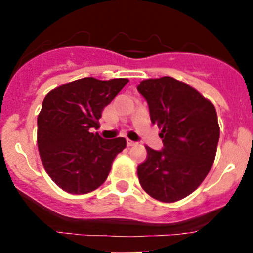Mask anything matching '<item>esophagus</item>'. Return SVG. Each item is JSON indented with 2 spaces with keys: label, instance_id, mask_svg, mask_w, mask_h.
Wrapping results in <instances>:
<instances>
[{
  "label": "esophagus",
  "instance_id": "34e87169",
  "mask_svg": "<svg viewBox=\"0 0 253 253\" xmlns=\"http://www.w3.org/2000/svg\"><path fill=\"white\" fill-rule=\"evenodd\" d=\"M126 144H128V147H133V146H135V144H137V142H133V140L128 139V140H126Z\"/></svg>",
  "mask_w": 253,
  "mask_h": 253
}]
</instances>
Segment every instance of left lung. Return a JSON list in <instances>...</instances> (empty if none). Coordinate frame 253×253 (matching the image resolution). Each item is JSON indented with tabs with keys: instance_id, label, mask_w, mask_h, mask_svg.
I'll return each mask as SVG.
<instances>
[{
	"instance_id": "8db88e82",
	"label": "left lung",
	"mask_w": 253,
	"mask_h": 253,
	"mask_svg": "<svg viewBox=\"0 0 253 253\" xmlns=\"http://www.w3.org/2000/svg\"><path fill=\"white\" fill-rule=\"evenodd\" d=\"M137 88L163 142L160 152L146 147V161L137 169L139 184L156 200L178 202L200 186L213 166L220 134L215 107L169 76L143 80Z\"/></svg>"
}]
</instances>
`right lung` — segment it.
Masks as SVG:
<instances>
[{"mask_svg": "<svg viewBox=\"0 0 253 253\" xmlns=\"http://www.w3.org/2000/svg\"><path fill=\"white\" fill-rule=\"evenodd\" d=\"M128 78L102 81L84 77L55 87L38 115V148L49 177L75 195L101 186L115 157L126 147L124 138L102 139L99 128L106 105L128 84Z\"/></svg>", "mask_w": 253, "mask_h": 253, "instance_id": "obj_1", "label": "right lung"}]
</instances>
